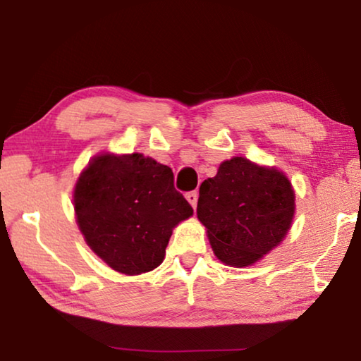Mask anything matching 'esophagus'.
<instances>
[{
	"instance_id": "esophagus-1",
	"label": "esophagus",
	"mask_w": 361,
	"mask_h": 361,
	"mask_svg": "<svg viewBox=\"0 0 361 361\" xmlns=\"http://www.w3.org/2000/svg\"><path fill=\"white\" fill-rule=\"evenodd\" d=\"M197 199H199L197 191H191V192L186 194V200L192 205V209H195V205H197Z\"/></svg>"
}]
</instances>
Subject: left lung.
Instances as JSON below:
<instances>
[{"label": "left lung", "instance_id": "obj_1", "mask_svg": "<svg viewBox=\"0 0 361 361\" xmlns=\"http://www.w3.org/2000/svg\"><path fill=\"white\" fill-rule=\"evenodd\" d=\"M295 210L288 176L247 157L221 162L199 188V221L216 258L232 267L252 266L280 245Z\"/></svg>", "mask_w": 361, "mask_h": 361}]
</instances>
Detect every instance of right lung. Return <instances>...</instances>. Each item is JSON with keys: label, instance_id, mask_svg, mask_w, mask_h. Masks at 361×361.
Listing matches in <instances>:
<instances>
[{"label": "right lung", "instance_id": "1", "mask_svg": "<svg viewBox=\"0 0 361 361\" xmlns=\"http://www.w3.org/2000/svg\"><path fill=\"white\" fill-rule=\"evenodd\" d=\"M73 205L89 248L126 276L161 264L173 228L192 215L173 188L172 169L142 152L92 157L76 181Z\"/></svg>", "mask_w": 361, "mask_h": 361}]
</instances>
